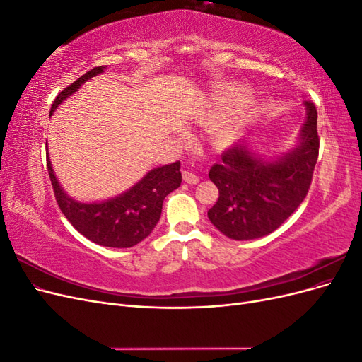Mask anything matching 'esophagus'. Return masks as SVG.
I'll list each match as a JSON object with an SVG mask.
<instances>
[{
	"label": "esophagus",
	"mask_w": 362,
	"mask_h": 362,
	"mask_svg": "<svg viewBox=\"0 0 362 362\" xmlns=\"http://www.w3.org/2000/svg\"><path fill=\"white\" fill-rule=\"evenodd\" d=\"M182 180H184V182H187V184H198L199 182L198 175H194V173H192L189 170H184L182 172Z\"/></svg>",
	"instance_id": "esophagus-1"
}]
</instances>
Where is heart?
Instances as JSON below:
<instances>
[{"mask_svg": "<svg viewBox=\"0 0 362 362\" xmlns=\"http://www.w3.org/2000/svg\"><path fill=\"white\" fill-rule=\"evenodd\" d=\"M235 95H229L228 100H234ZM237 119V117H235ZM235 128H237V120L234 119H226V120H222L221 124H217L216 128H214V134L222 139V140H228L231 139L234 134H235Z\"/></svg>", "mask_w": 362, "mask_h": 362, "instance_id": "b5f03b06", "label": "heart"}]
</instances>
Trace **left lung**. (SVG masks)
<instances>
[{
  "mask_svg": "<svg viewBox=\"0 0 362 362\" xmlns=\"http://www.w3.org/2000/svg\"><path fill=\"white\" fill-rule=\"evenodd\" d=\"M306 119L299 145L276 160H264L246 144H237L222 154L208 177L218 189V199L208 218L223 235L252 240L278 229L296 211L310 190L320 139L317 110L305 101Z\"/></svg>",
  "mask_w": 362,
  "mask_h": 362,
  "instance_id": "1",
  "label": "left lung"
}]
</instances>
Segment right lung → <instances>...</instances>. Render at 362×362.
I'll return each instance as SVG.
<instances>
[{
	"instance_id": "1",
	"label": "right lung",
	"mask_w": 362,
	"mask_h": 362,
	"mask_svg": "<svg viewBox=\"0 0 362 362\" xmlns=\"http://www.w3.org/2000/svg\"><path fill=\"white\" fill-rule=\"evenodd\" d=\"M98 66L86 72L66 89L62 90L51 105L49 115L76 92L87 80L104 72ZM49 180L62 213L71 225L90 242L107 247H131L145 240L160 221L163 201L181 185L180 161L149 170L144 178L125 193L103 202H78L63 192L47 157Z\"/></svg>"
}]
</instances>
